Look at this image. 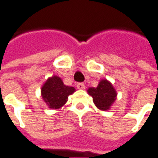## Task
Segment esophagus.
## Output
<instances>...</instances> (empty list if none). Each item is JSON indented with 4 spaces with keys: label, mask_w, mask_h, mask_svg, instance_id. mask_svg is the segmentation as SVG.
<instances>
[{
    "label": "esophagus",
    "mask_w": 158,
    "mask_h": 158,
    "mask_svg": "<svg viewBox=\"0 0 158 158\" xmlns=\"http://www.w3.org/2000/svg\"><path fill=\"white\" fill-rule=\"evenodd\" d=\"M77 88H78V89H84V83H82V82H78V83H77Z\"/></svg>",
    "instance_id": "1"
}]
</instances>
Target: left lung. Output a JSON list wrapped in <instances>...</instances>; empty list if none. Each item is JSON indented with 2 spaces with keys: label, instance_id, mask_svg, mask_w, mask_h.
Instances as JSON below:
<instances>
[{
  "label": "left lung",
  "instance_id": "8db88e82",
  "mask_svg": "<svg viewBox=\"0 0 158 158\" xmlns=\"http://www.w3.org/2000/svg\"><path fill=\"white\" fill-rule=\"evenodd\" d=\"M88 93L93 97L95 106L102 110H109L117 97V92L107 80H101L97 88H89Z\"/></svg>",
  "mask_w": 158,
  "mask_h": 158
}]
</instances>
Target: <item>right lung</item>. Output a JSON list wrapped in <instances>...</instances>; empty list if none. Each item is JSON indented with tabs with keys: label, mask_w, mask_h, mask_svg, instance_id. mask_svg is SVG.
Returning <instances> with one entry per match:
<instances>
[{
	"label": "right lung",
	"mask_w": 158,
	"mask_h": 158,
	"mask_svg": "<svg viewBox=\"0 0 158 158\" xmlns=\"http://www.w3.org/2000/svg\"><path fill=\"white\" fill-rule=\"evenodd\" d=\"M75 92L73 87L64 84L61 78L52 77L48 78L41 88V96L49 108L59 109L67 102L68 96Z\"/></svg>",
	"instance_id": "right-lung-1"
}]
</instances>
